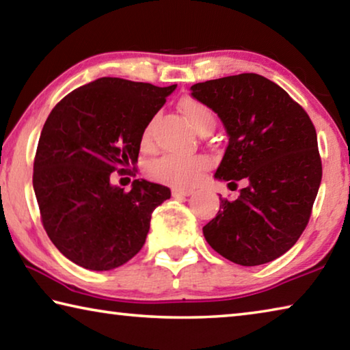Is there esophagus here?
Masks as SVG:
<instances>
[{
	"label": "esophagus",
	"instance_id": "esophagus-1",
	"mask_svg": "<svg viewBox=\"0 0 350 350\" xmlns=\"http://www.w3.org/2000/svg\"><path fill=\"white\" fill-rule=\"evenodd\" d=\"M191 194H193L191 189H179V188L173 189V198H188L191 196Z\"/></svg>",
	"mask_w": 350,
	"mask_h": 350
}]
</instances>
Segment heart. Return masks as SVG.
I'll list each match as a JSON object with an SVG mask.
<instances>
[{"instance_id":"obj_1","label":"heart","mask_w":350,"mask_h":350,"mask_svg":"<svg viewBox=\"0 0 350 350\" xmlns=\"http://www.w3.org/2000/svg\"><path fill=\"white\" fill-rule=\"evenodd\" d=\"M179 108L187 117L189 125L198 133L206 131L215 126L216 117L208 106L199 102L196 98L187 97L182 98ZM142 148H151L152 145V125L148 123L142 131L140 137ZM208 159L200 154L193 156H176V154H167L152 163L148 165L146 173L152 180L167 183L174 188H188L198 180L199 174L208 168Z\"/></svg>"}]
</instances>
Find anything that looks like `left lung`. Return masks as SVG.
Listing matches in <instances>:
<instances>
[{
    "instance_id": "1",
    "label": "left lung",
    "mask_w": 350,
    "mask_h": 350,
    "mask_svg": "<svg viewBox=\"0 0 350 350\" xmlns=\"http://www.w3.org/2000/svg\"><path fill=\"white\" fill-rule=\"evenodd\" d=\"M191 96L221 118L228 146L215 177L236 200L221 199L204 227L213 250L234 264L270 262L295 245L309 224L323 167L315 126L288 94L258 74L196 83Z\"/></svg>"
}]
</instances>
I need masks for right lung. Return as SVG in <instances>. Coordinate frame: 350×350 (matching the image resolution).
<instances>
[{
  "mask_svg": "<svg viewBox=\"0 0 350 350\" xmlns=\"http://www.w3.org/2000/svg\"><path fill=\"white\" fill-rule=\"evenodd\" d=\"M174 90L102 77L69 92L47 117L33 191L52 244L80 267L128 262L145 244L154 208L170 199L159 183L135 179L125 191L111 179L137 162L142 131Z\"/></svg>",
  "mask_w": 350,
  "mask_h": 350,
  "instance_id": "right-lung-1",
  "label": "right lung"
}]
</instances>
